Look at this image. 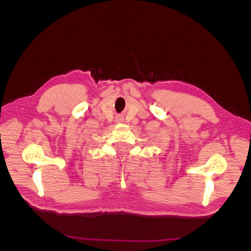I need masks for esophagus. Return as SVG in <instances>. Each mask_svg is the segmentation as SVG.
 <instances>
[{
  "label": "esophagus",
  "mask_w": 251,
  "mask_h": 251,
  "mask_svg": "<svg viewBox=\"0 0 251 251\" xmlns=\"http://www.w3.org/2000/svg\"><path fill=\"white\" fill-rule=\"evenodd\" d=\"M115 121H116V123H118V124H120V123H123V121H124V117L123 116H117L116 117V119H115Z\"/></svg>",
  "instance_id": "esophagus-1"
}]
</instances>
